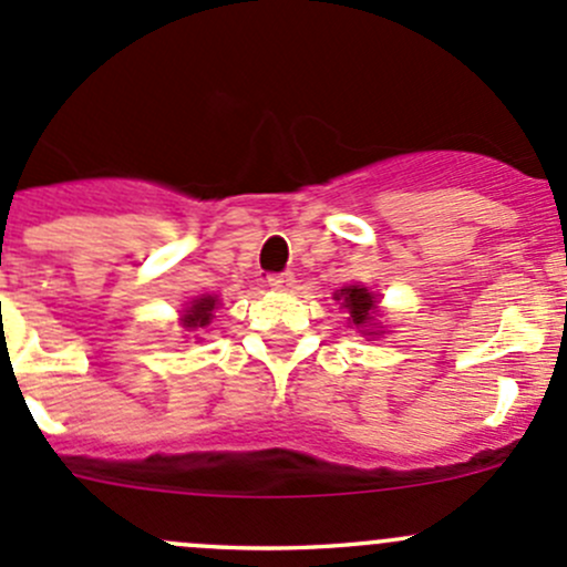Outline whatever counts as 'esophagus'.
Here are the masks:
<instances>
[{
	"instance_id": "1",
	"label": "esophagus",
	"mask_w": 567,
	"mask_h": 567,
	"mask_svg": "<svg viewBox=\"0 0 567 567\" xmlns=\"http://www.w3.org/2000/svg\"><path fill=\"white\" fill-rule=\"evenodd\" d=\"M268 285H271L274 290H288V288H293V274H290V271L268 274Z\"/></svg>"
}]
</instances>
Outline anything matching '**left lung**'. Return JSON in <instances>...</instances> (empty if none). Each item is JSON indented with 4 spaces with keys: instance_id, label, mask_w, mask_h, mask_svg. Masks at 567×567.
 I'll list each match as a JSON object with an SVG mask.
<instances>
[{
    "instance_id": "left-lung-1",
    "label": "left lung",
    "mask_w": 567,
    "mask_h": 567,
    "mask_svg": "<svg viewBox=\"0 0 567 567\" xmlns=\"http://www.w3.org/2000/svg\"><path fill=\"white\" fill-rule=\"evenodd\" d=\"M337 299H342V307L351 312L353 323L357 326H364L368 320H373V293H368V288H362V285H348V288H342L340 293H337Z\"/></svg>"
}]
</instances>
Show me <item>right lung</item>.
<instances>
[{"instance_id":"right-lung-1","label":"right lung","mask_w":567,"mask_h":567,"mask_svg":"<svg viewBox=\"0 0 567 567\" xmlns=\"http://www.w3.org/2000/svg\"><path fill=\"white\" fill-rule=\"evenodd\" d=\"M214 307H216V299L214 296H199L197 301H192V307L186 310V316H183V326H186L188 331H197L203 329V326L210 323V318H214Z\"/></svg>"}]
</instances>
